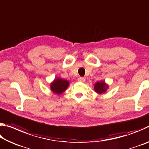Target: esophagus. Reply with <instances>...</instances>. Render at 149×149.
<instances>
[{
    "label": "esophagus",
    "mask_w": 149,
    "mask_h": 149,
    "mask_svg": "<svg viewBox=\"0 0 149 149\" xmlns=\"http://www.w3.org/2000/svg\"><path fill=\"white\" fill-rule=\"evenodd\" d=\"M78 81H79V82H85V78H84V77H79L78 78Z\"/></svg>",
    "instance_id": "1"
}]
</instances>
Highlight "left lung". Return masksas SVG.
Segmentation results:
<instances>
[{
    "mask_svg": "<svg viewBox=\"0 0 149 149\" xmlns=\"http://www.w3.org/2000/svg\"><path fill=\"white\" fill-rule=\"evenodd\" d=\"M107 89H108V85L106 84V83L104 81H99L96 83L95 84L94 90L96 93H97L98 94H102L107 91Z\"/></svg>",
    "mask_w": 149,
    "mask_h": 149,
    "instance_id": "8db88e82",
    "label": "left lung"
}]
</instances>
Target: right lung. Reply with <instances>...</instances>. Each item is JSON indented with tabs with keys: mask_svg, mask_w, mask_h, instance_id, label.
<instances>
[{
	"mask_svg": "<svg viewBox=\"0 0 149 149\" xmlns=\"http://www.w3.org/2000/svg\"><path fill=\"white\" fill-rule=\"evenodd\" d=\"M69 81L61 78H56L50 84V89L55 94L60 95L64 92L69 86Z\"/></svg>",
	"mask_w": 149,
	"mask_h": 149,
	"instance_id": "add662e5",
	"label": "right lung"
}]
</instances>
